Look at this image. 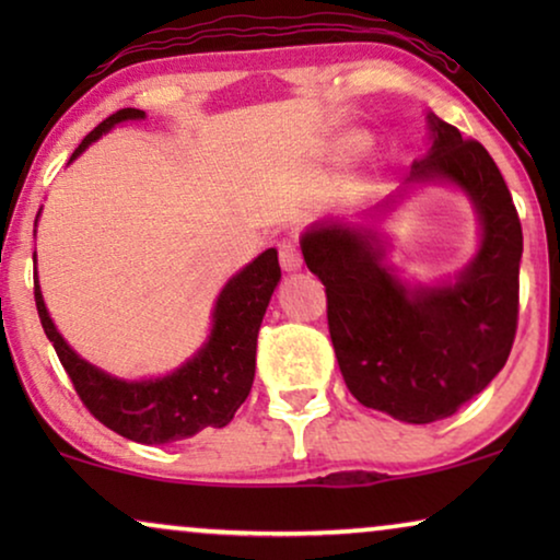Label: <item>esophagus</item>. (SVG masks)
<instances>
[{"mask_svg": "<svg viewBox=\"0 0 560 560\" xmlns=\"http://www.w3.org/2000/svg\"><path fill=\"white\" fill-rule=\"evenodd\" d=\"M278 255H280V267L285 272H295L301 270L303 257H301V247H298L295 240H282L278 244Z\"/></svg>", "mask_w": 560, "mask_h": 560, "instance_id": "1", "label": "esophagus"}]
</instances>
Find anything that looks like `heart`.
<instances>
[{"instance_id": "b5f03b06", "label": "heart", "mask_w": 560, "mask_h": 560, "mask_svg": "<svg viewBox=\"0 0 560 560\" xmlns=\"http://www.w3.org/2000/svg\"><path fill=\"white\" fill-rule=\"evenodd\" d=\"M359 148H364L362 137H351V140H349V150H359Z\"/></svg>"}]
</instances>
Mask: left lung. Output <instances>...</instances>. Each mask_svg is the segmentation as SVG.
Here are the masks:
<instances>
[{
    "mask_svg": "<svg viewBox=\"0 0 560 560\" xmlns=\"http://www.w3.org/2000/svg\"><path fill=\"white\" fill-rule=\"evenodd\" d=\"M431 152L412 180H451L477 203L481 249L454 285L405 288L372 234L318 224L305 265L326 285V316L349 393L405 423L443 420L477 397L508 362L517 331L523 226L500 167L477 140L428 117Z\"/></svg>",
    "mask_w": 560,
    "mask_h": 560,
    "instance_id": "1",
    "label": "left lung"
}]
</instances>
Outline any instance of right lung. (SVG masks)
<instances>
[{"label": "right lung", "mask_w": 560, "mask_h": 560, "mask_svg": "<svg viewBox=\"0 0 560 560\" xmlns=\"http://www.w3.org/2000/svg\"><path fill=\"white\" fill-rule=\"evenodd\" d=\"M125 119H144L142 109H119L104 119L71 155L79 158L91 142ZM280 280L278 252L267 249L221 290L213 308L211 339L173 374L148 382H121L83 362L63 341L45 311L35 275V305L43 331L73 382L75 395L98 423L129 441L171 443L196 435L203 428H224L247 400L255 382L257 334L270 295Z\"/></svg>", "instance_id": "right-lung-1"}]
</instances>
